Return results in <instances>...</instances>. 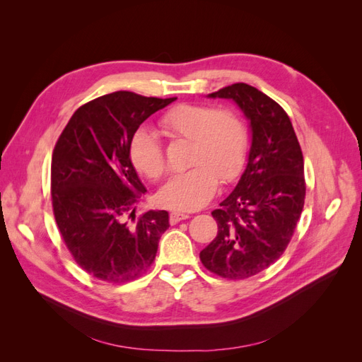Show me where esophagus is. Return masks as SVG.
<instances>
[{"label": "esophagus", "instance_id": "34e87169", "mask_svg": "<svg viewBox=\"0 0 362 362\" xmlns=\"http://www.w3.org/2000/svg\"><path fill=\"white\" fill-rule=\"evenodd\" d=\"M190 216L187 213H182V211H172L169 216V221L172 225H177L180 221H184V218H189Z\"/></svg>", "mask_w": 362, "mask_h": 362}]
</instances>
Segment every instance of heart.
Masks as SVG:
<instances>
[{"instance_id":"heart-1","label":"heart","mask_w":362,"mask_h":362,"mask_svg":"<svg viewBox=\"0 0 362 362\" xmlns=\"http://www.w3.org/2000/svg\"><path fill=\"white\" fill-rule=\"evenodd\" d=\"M160 127L172 139L190 140L187 172L175 175L160 189L157 199L173 210L190 211L210 201L218 180L231 182L242 170L247 151L243 120L229 108L205 104H180L160 119ZM129 157L134 168L149 180L166 173V158L158 137L140 128L131 139Z\"/></svg>"}]
</instances>
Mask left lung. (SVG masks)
Listing matches in <instances>:
<instances>
[{
    "label": "left lung",
    "mask_w": 362,
    "mask_h": 362,
    "mask_svg": "<svg viewBox=\"0 0 362 362\" xmlns=\"http://www.w3.org/2000/svg\"><path fill=\"white\" fill-rule=\"evenodd\" d=\"M233 100L249 120L250 149L234 190L211 214L217 235L199 258L216 275L246 279L288 246L305 202L303 156L284 108L246 83L208 95Z\"/></svg>",
    "instance_id": "left-lung-1"
}]
</instances>
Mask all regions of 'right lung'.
I'll return each mask as SVG.
<instances>
[{
  "label": "right lung",
  "instance_id": "add662e5",
  "mask_svg": "<svg viewBox=\"0 0 362 362\" xmlns=\"http://www.w3.org/2000/svg\"><path fill=\"white\" fill-rule=\"evenodd\" d=\"M177 98L113 92L81 105L60 134L51 161L52 210L60 234L83 270L104 282H128L156 259L169 213L149 210L127 222L146 189L131 163L140 124Z\"/></svg>",
  "mask_w": 362,
  "mask_h": 362
}]
</instances>
